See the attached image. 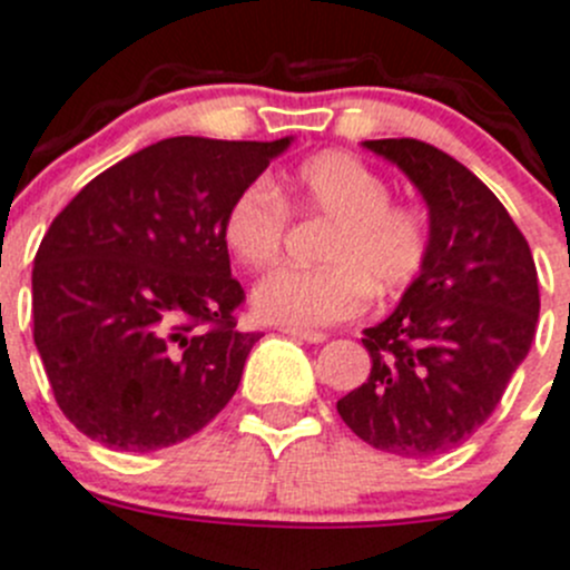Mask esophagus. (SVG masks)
<instances>
[{
  "label": "esophagus",
  "mask_w": 570,
  "mask_h": 570,
  "mask_svg": "<svg viewBox=\"0 0 570 570\" xmlns=\"http://www.w3.org/2000/svg\"><path fill=\"white\" fill-rule=\"evenodd\" d=\"M285 336L291 338H299V342H307V344H322L327 338V333L322 331H302V327H279Z\"/></svg>",
  "instance_id": "1"
}]
</instances>
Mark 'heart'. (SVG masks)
<instances>
[{
    "label": "heart",
    "mask_w": 570,
    "mask_h": 570,
    "mask_svg": "<svg viewBox=\"0 0 570 570\" xmlns=\"http://www.w3.org/2000/svg\"><path fill=\"white\" fill-rule=\"evenodd\" d=\"M390 183L347 153H322L296 166L282 186L248 183L223 214V243L237 263H276L291 208L327 220L316 268H276L254 288V311L285 327H327L367 307L373 288L399 294L430 259L432 228L410 203L390 200Z\"/></svg>",
    "instance_id": "heart-1"
}]
</instances>
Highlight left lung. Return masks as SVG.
Instances as JSON below:
<instances>
[{"label": "left lung", "instance_id": "1", "mask_svg": "<svg viewBox=\"0 0 570 570\" xmlns=\"http://www.w3.org/2000/svg\"><path fill=\"white\" fill-rule=\"evenodd\" d=\"M430 206L432 248L399 307L364 331L370 379L338 399L344 424L381 452L443 455L487 424L534 342L531 248L487 183L415 138L364 140Z\"/></svg>", "mask_w": 570, "mask_h": 570}]
</instances>
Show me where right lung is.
I'll list each match as a JSON object with an SVG mask.
<instances>
[{"label":"right lung","instance_id":"add662e5","mask_svg":"<svg viewBox=\"0 0 570 570\" xmlns=\"http://www.w3.org/2000/svg\"><path fill=\"white\" fill-rule=\"evenodd\" d=\"M291 138H166L90 180L33 259V342L70 424L121 452L171 446L237 393L263 333L237 331L223 214Z\"/></svg>","mask_w":570,"mask_h":570}]
</instances>
